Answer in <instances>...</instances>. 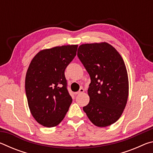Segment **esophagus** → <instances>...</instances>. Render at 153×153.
Returning a JSON list of instances; mask_svg holds the SVG:
<instances>
[{
	"mask_svg": "<svg viewBox=\"0 0 153 153\" xmlns=\"http://www.w3.org/2000/svg\"><path fill=\"white\" fill-rule=\"evenodd\" d=\"M84 92V88H80L79 89V91L78 92H77L76 93V94H82V93L83 92Z\"/></svg>",
	"mask_w": 153,
	"mask_h": 153,
	"instance_id": "1",
	"label": "esophagus"
}]
</instances>
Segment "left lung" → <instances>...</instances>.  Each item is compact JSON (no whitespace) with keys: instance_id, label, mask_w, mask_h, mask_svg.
<instances>
[{"instance_id":"1","label":"left lung","mask_w":153,"mask_h":153,"mask_svg":"<svg viewBox=\"0 0 153 153\" xmlns=\"http://www.w3.org/2000/svg\"><path fill=\"white\" fill-rule=\"evenodd\" d=\"M77 56L91 80L88 89L90 102L83 110L95 126H110L121 117L128 98V77L123 59L107 42L80 45Z\"/></svg>"}]
</instances>
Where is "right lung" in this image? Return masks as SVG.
Masks as SVG:
<instances>
[{"label":"right lung","mask_w":153,"mask_h":153,"mask_svg":"<svg viewBox=\"0 0 153 153\" xmlns=\"http://www.w3.org/2000/svg\"><path fill=\"white\" fill-rule=\"evenodd\" d=\"M77 45L56 46L39 52L25 76V88L30 112L48 128L63 120L72 102L65 70L76 55Z\"/></svg>","instance_id":"1"}]
</instances>
